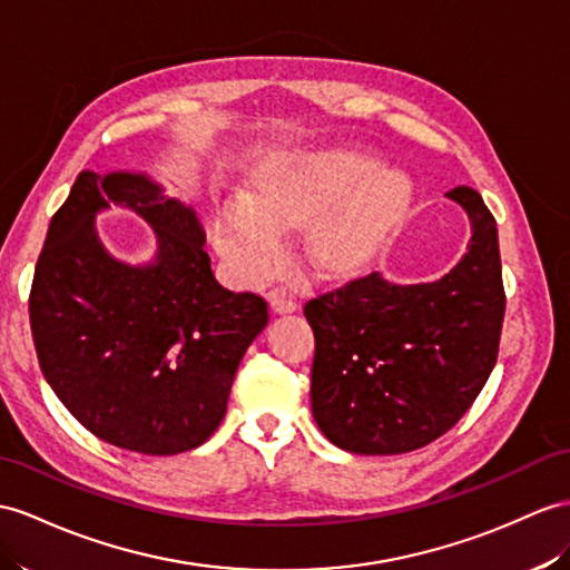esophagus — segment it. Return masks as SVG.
Returning a JSON list of instances; mask_svg holds the SVG:
<instances>
[{
    "label": "esophagus",
    "instance_id": "34e87169",
    "mask_svg": "<svg viewBox=\"0 0 570 570\" xmlns=\"http://www.w3.org/2000/svg\"><path fill=\"white\" fill-rule=\"evenodd\" d=\"M271 309L275 314H289V312L297 309V302H295L293 295L285 293V289H273V293H271Z\"/></svg>",
    "mask_w": 570,
    "mask_h": 570
}]
</instances>
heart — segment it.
Here are the masks:
<instances>
[{"mask_svg":"<svg viewBox=\"0 0 570 570\" xmlns=\"http://www.w3.org/2000/svg\"><path fill=\"white\" fill-rule=\"evenodd\" d=\"M370 166L363 157L324 151L258 180L254 200L237 198L219 210L213 232L219 256L242 283H263L283 266L285 229L312 225L309 248L318 266L348 271L365 263L411 203L409 178L386 169L370 174L342 202Z\"/></svg>","mask_w":570,"mask_h":570,"instance_id":"heart-1","label":"heart"}]
</instances>
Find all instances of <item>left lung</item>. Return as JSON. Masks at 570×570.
Listing matches in <instances>:
<instances>
[{"instance_id":"obj_1","label":"left lung","mask_w":570,"mask_h":570,"mask_svg":"<svg viewBox=\"0 0 570 570\" xmlns=\"http://www.w3.org/2000/svg\"><path fill=\"white\" fill-rule=\"evenodd\" d=\"M448 198L471 222L469 252L435 283L370 273L304 304L314 331L312 413L333 445L404 454L445 435L483 390L501 343L498 227L474 188Z\"/></svg>"}]
</instances>
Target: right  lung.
Instances as JSON below:
<instances>
[{
  "mask_svg": "<svg viewBox=\"0 0 570 570\" xmlns=\"http://www.w3.org/2000/svg\"><path fill=\"white\" fill-rule=\"evenodd\" d=\"M150 222L145 267L110 257L92 219L109 203ZM193 207L145 174L81 171L52 215L29 314L40 370L89 433L137 454L196 450L227 413L234 374L268 304L213 275Z\"/></svg>",
  "mask_w": 570,
  "mask_h": 570,
  "instance_id": "obj_1",
  "label": "right lung"
}]
</instances>
